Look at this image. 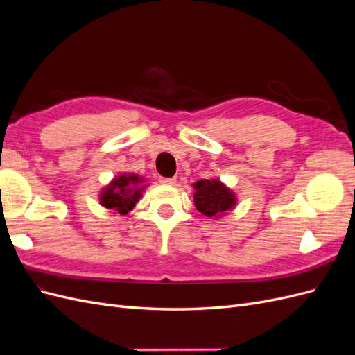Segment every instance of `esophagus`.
<instances>
[{
    "mask_svg": "<svg viewBox=\"0 0 355 355\" xmlns=\"http://www.w3.org/2000/svg\"><path fill=\"white\" fill-rule=\"evenodd\" d=\"M159 182L164 185H175L176 178H159Z\"/></svg>",
    "mask_w": 355,
    "mask_h": 355,
    "instance_id": "obj_1",
    "label": "esophagus"
}]
</instances>
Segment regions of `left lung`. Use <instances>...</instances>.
I'll return each mask as SVG.
<instances>
[{
  "label": "left lung",
  "mask_w": 355,
  "mask_h": 355,
  "mask_svg": "<svg viewBox=\"0 0 355 355\" xmlns=\"http://www.w3.org/2000/svg\"><path fill=\"white\" fill-rule=\"evenodd\" d=\"M194 202L207 218H218L235 206V196L218 179H201L194 184Z\"/></svg>",
  "instance_id": "8db88e82"
}]
</instances>
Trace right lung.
I'll list each match as a JSON object with an SVG mask.
<instances>
[{"mask_svg":"<svg viewBox=\"0 0 355 355\" xmlns=\"http://www.w3.org/2000/svg\"><path fill=\"white\" fill-rule=\"evenodd\" d=\"M142 179L137 175H120L115 178L108 188L102 191L101 204L106 209L115 210L120 214L128 213L141 198Z\"/></svg>","mask_w":355,"mask_h":355,"instance_id":"1","label":"right lung"}]
</instances>
